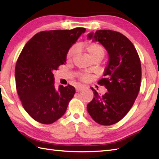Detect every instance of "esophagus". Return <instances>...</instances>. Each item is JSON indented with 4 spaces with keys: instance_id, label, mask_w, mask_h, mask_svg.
Listing matches in <instances>:
<instances>
[{
    "instance_id": "esophagus-1",
    "label": "esophagus",
    "mask_w": 159,
    "mask_h": 159,
    "mask_svg": "<svg viewBox=\"0 0 159 159\" xmlns=\"http://www.w3.org/2000/svg\"><path fill=\"white\" fill-rule=\"evenodd\" d=\"M83 88H84V86H83V85L77 86L76 88V92H80V91H81Z\"/></svg>"
}]
</instances>
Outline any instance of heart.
Segmentation results:
<instances>
[{"label": "heart", "mask_w": 159, "mask_h": 159, "mask_svg": "<svg viewBox=\"0 0 159 159\" xmlns=\"http://www.w3.org/2000/svg\"><path fill=\"white\" fill-rule=\"evenodd\" d=\"M85 50L88 52L89 56L92 58L94 57L102 56L103 57L104 56V48H103L102 45H100L97 43H90L85 45ZM78 52V48L76 47H73L70 48L67 53V58L71 59L76 56ZM80 79L84 81H86L89 79V76L88 74H83L80 75Z\"/></svg>", "instance_id": "heart-1"}]
</instances>
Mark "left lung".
Here are the masks:
<instances>
[{
	"label": "left lung",
	"instance_id": "obj_1",
	"mask_svg": "<svg viewBox=\"0 0 159 159\" xmlns=\"http://www.w3.org/2000/svg\"><path fill=\"white\" fill-rule=\"evenodd\" d=\"M88 39L99 42L108 53L104 79L98 83L108 92L103 96L94 92V98L87 106L88 113L102 125H112L121 120L134 105L140 88L141 64L136 50L124 34L110 30H97Z\"/></svg>",
	"mask_w": 159,
	"mask_h": 159
}]
</instances>
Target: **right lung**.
<instances>
[{"label":"right lung","mask_w":159,"mask_h":159,"mask_svg":"<svg viewBox=\"0 0 159 159\" xmlns=\"http://www.w3.org/2000/svg\"><path fill=\"white\" fill-rule=\"evenodd\" d=\"M85 32L84 28L42 31L23 48L15 67L16 90L23 107L37 122L50 125L67 111L75 88L56 89L53 71L65 64L70 48Z\"/></svg>","instance_id":"obj_1"}]
</instances>
